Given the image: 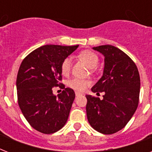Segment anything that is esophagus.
Here are the masks:
<instances>
[{
	"instance_id": "1",
	"label": "esophagus",
	"mask_w": 152,
	"mask_h": 152,
	"mask_svg": "<svg viewBox=\"0 0 152 152\" xmlns=\"http://www.w3.org/2000/svg\"><path fill=\"white\" fill-rule=\"evenodd\" d=\"M80 95H82V94L80 92H76V96H80Z\"/></svg>"
}]
</instances>
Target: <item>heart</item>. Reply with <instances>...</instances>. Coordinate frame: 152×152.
I'll list each match as a JSON object with an SVG mask.
<instances>
[{
  "label": "heart",
  "mask_w": 152,
  "mask_h": 152,
  "mask_svg": "<svg viewBox=\"0 0 152 152\" xmlns=\"http://www.w3.org/2000/svg\"><path fill=\"white\" fill-rule=\"evenodd\" d=\"M78 57L83 61L91 69H94L99 63V57L92 51L84 50L79 53ZM72 65V59L70 57H65L61 64V70L63 75H68L70 72ZM91 80L86 79L72 78L68 82V86L76 91H83L88 86L91 85Z\"/></svg>",
  "instance_id": "obj_1"
}]
</instances>
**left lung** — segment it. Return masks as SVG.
Segmentation results:
<instances>
[{
	"instance_id": "8db88e82",
	"label": "left lung",
	"mask_w": 152,
	"mask_h": 152,
	"mask_svg": "<svg viewBox=\"0 0 152 152\" xmlns=\"http://www.w3.org/2000/svg\"><path fill=\"white\" fill-rule=\"evenodd\" d=\"M104 56L102 76L91 88L103 99L87 95V117L91 126L102 134L122 129L139 103L140 79L137 65L126 53L111 45L93 47Z\"/></svg>"
}]
</instances>
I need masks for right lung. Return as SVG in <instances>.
I'll use <instances>...</instances> for the list:
<instances>
[{"label":"right lung","instance_id":"add662e5","mask_svg":"<svg viewBox=\"0 0 152 152\" xmlns=\"http://www.w3.org/2000/svg\"><path fill=\"white\" fill-rule=\"evenodd\" d=\"M78 46H42L20 64L16 78L18 103L31 126L42 133L57 132L68 120L75 92L64 86V90L56 96L52 88L61 80V62Z\"/></svg>","mask_w":152,"mask_h":152}]
</instances>
